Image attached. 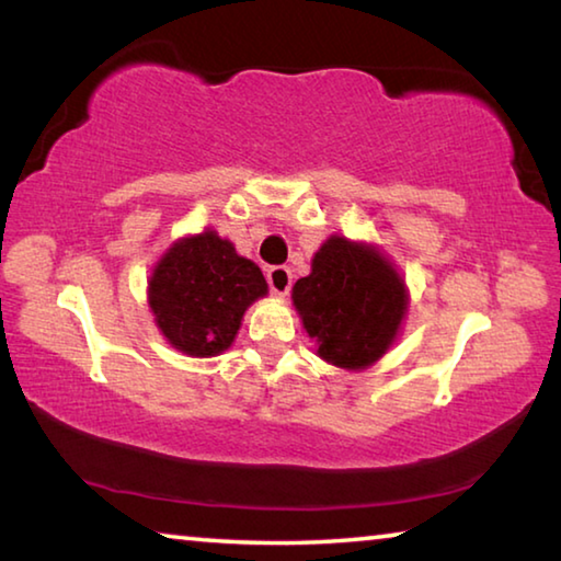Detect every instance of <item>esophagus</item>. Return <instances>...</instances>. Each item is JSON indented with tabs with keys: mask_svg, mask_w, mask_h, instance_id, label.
<instances>
[{
	"mask_svg": "<svg viewBox=\"0 0 561 561\" xmlns=\"http://www.w3.org/2000/svg\"><path fill=\"white\" fill-rule=\"evenodd\" d=\"M267 282H270V289L274 294L284 297V294H289V289H291V270L289 267H270Z\"/></svg>",
	"mask_w": 561,
	"mask_h": 561,
	"instance_id": "34e87169",
	"label": "esophagus"
}]
</instances>
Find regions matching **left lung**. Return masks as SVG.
<instances>
[{
  "label": "left lung",
  "mask_w": 561,
  "mask_h": 561,
  "mask_svg": "<svg viewBox=\"0 0 561 561\" xmlns=\"http://www.w3.org/2000/svg\"><path fill=\"white\" fill-rule=\"evenodd\" d=\"M291 299L319 356L341 368H366L381 358L405 314V287L391 262L344 237L324 242Z\"/></svg>",
  "instance_id": "left-lung-1"
}]
</instances>
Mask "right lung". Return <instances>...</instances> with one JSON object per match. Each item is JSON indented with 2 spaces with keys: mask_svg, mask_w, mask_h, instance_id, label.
<instances>
[{
  "mask_svg": "<svg viewBox=\"0 0 561 561\" xmlns=\"http://www.w3.org/2000/svg\"><path fill=\"white\" fill-rule=\"evenodd\" d=\"M264 294L267 282L257 264L210 230L170 247L148 282V301L163 336L201 358L232 344L244 309Z\"/></svg>",
  "mask_w": 561,
  "mask_h": 561,
  "instance_id": "obj_1",
  "label": "right lung"
}]
</instances>
